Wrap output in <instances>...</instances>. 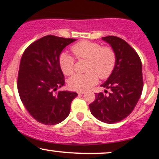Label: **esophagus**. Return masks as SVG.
I'll list each match as a JSON object with an SVG mask.
<instances>
[{
    "label": "esophagus",
    "mask_w": 159,
    "mask_h": 159,
    "mask_svg": "<svg viewBox=\"0 0 159 159\" xmlns=\"http://www.w3.org/2000/svg\"><path fill=\"white\" fill-rule=\"evenodd\" d=\"M85 93V91H78V94H84V93Z\"/></svg>",
    "instance_id": "esophagus-1"
}]
</instances>
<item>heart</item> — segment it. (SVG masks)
Returning a JSON list of instances; mask_svg holds the SVG:
<instances>
[{"label":"heart","mask_w":159,"mask_h":159,"mask_svg":"<svg viewBox=\"0 0 159 159\" xmlns=\"http://www.w3.org/2000/svg\"><path fill=\"white\" fill-rule=\"evenodd\" d=\"M71 51L76 57L88 61V72L73 75L68 80V85L75 91H85L96 84L98 75L101 79L110 76L116 65V55L110 47H101L99 43L84 40L71 47ZM59 66L66 75L72 74L74 71V59L66 53H61L59 57Z\"/></svg>","instance_id":"1"}]
</instances>
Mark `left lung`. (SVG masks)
Segmentation results:
<instances>
[{"instance_id":"1","label":"left lung","mask_w":159,"mask_h":159,"mask_svg":"<svg viewBox=\"0 0 159 159\" xmlns=\"http://www.w3.org/2000/svg\"><path fill=\"white\" fill-rule=\"evenodd\" d=\"M102 40L114 51L116 65L101 84L110 92L107 95L96 93L89 107L95 118L111 124L128 116L139 100L143 88V66L138 54L126 41L113 36L102 37Z\"/></svg>"}]
</instances>
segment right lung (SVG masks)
<instances>
[{"label":"right lung","mask_w":159,"mask_h":159,"mask_svg":"<svg viewBox=\"0 0 159 159\" xmlns=\"http://www.w3.org/2000/svg\"><path fill=\"white\" fill-rule=\"evenodd\" d=\"M76 40L46 36L32 43L21 58L17 79L20 98L30 114L45 125L66 120L71 101L78 96L76 92L56 91L65 85L60 55Z\"/></svg>","instance_id":"right-lung-1"}]
</instances>
